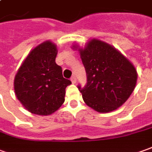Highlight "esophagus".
Instances as JSON below:
<instances>
[{
  "instance_id": "1",
  "label": "esophagus",
  "mask_w": 152,
  "mask_h": 152,
  "mask_svg": "<svg viewBox=\"0 0 152 152\" xmlns=\"http://www.w3.org/2000/svg\"><path fill=\"white\" fill-rule=\"evenodd\" d=\"M71 82H72L73 83H76V78H75L74 76H73V77L71 78Z\"/></svg>"
}]
</instances>
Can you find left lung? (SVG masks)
<instances>
[{"label":"left lung","mask_w":152,"mask_h":152,"mask_svg":"<svg viewBox=\"0 0 152 152\" xmlns=\"http://www.w3.org/2000/svg\"><path fill=\"white\" fill-rule=\"evenodd\" d=\"M78 50L87 74V83L78 90L84 103L99 113L117 110L131 96L137 72L130 60L110 44L93 38Z\"/></svg>","instance_id":"1"}]
</instances>
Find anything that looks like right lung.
Segmentation results:
<instances>
[{"mask_svg":"<svg viewBox=\"0 0 152 152\" xmlns=\"http://www.w3.org/2000/svg\"><path fill=\"white\" fill-rule=\"evenodd\" d=\"M57 54L53 42H42L26 56L15 76V94L32 114L52 115L65 100V88L71 81L63 77L62 68L55 63Z\"/></svg>","mask_w":152,"mask_h":152,"instance_id":"obj_1","label":"right lung"}]
</instances>
